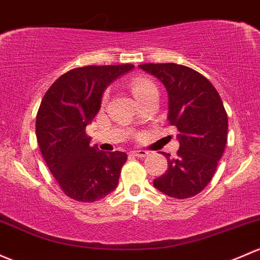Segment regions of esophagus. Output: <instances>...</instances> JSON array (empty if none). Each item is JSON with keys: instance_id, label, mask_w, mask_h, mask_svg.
Returning <instances> with one entry per match:
<instances>
[{"instance_id": "34e87169", "label": "esophagus", "mask_w": 260, "mask_h": 260, "mask_svg": "<svg viewBox=\"0 0 260 260\" xmlns=\"http://www.w3.org/2000/svg\"><path fill=\"white\" fill-rule=\"evenodd\" d=\"M131 154L135 155V157L143 158V157H147V155H148V152H147V151H141V149H139V151H131Z\"/></svg>"}]
</instances>
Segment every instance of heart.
Listing matches in <instances>:
<instances>
[{
    "label": "heart",
    "mask_w": 260,
    "mask_h": 260,
    "mask_svg": "<svg viewBox=\"0 0 260 260\" xmlns=\"http://www.w3.org/2000/svg\"><path fill=\"white\" fill-rule=\"evenodd\" d=\"M129 89L132 92L133 97L141 102L146 97L151 95L153 93H157V87L153 83L152 80L149 78L143 77V76H137V77L132 78L129 82ZM108 98V92L106 91L102 97V102H106Z\"/></svg>",
    "instance_id": "b5f03b06"
}]
</instances>
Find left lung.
Returning <instances> with one entry per match:
<instances>
[{"mask_svg":"<svg viewBox=\"0 0 260 260\" xmlns=\"http://www.w3.org/2000/svg\"><path fill=\"white\" fill-rule=\"evenodd\" d=\"M168 92V122L178 129L179 149L168 158V169L153 180L166 196L177 199L201 193L214 176L228 137V116L222 98L197 71L177 63L139 64Z\"/></svg>","mask_w":260,"mask_h":260,"instance_id":"left-lung-1","label":"left lung"}]
</instances>
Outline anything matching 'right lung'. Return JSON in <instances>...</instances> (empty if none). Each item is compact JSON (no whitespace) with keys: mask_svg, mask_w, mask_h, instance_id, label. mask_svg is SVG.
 Wrapping results in <instances>:
<instances>
[{"mask_svg":"<svg viewBox=\"0 0 260 260\" xmlns=\"http://www.w3.org/2000/svg\"><path fill=\"white\" fill-rule=\"evenodd\" d=\"M132 68L133 64L73 68L43 95L36 117L38 147L61 189L75 201L92 203L118 184L127 154L91 147L86 127L100 111L106 87Z\"/></svg>","mask_w":260,"mask_h":260,"instance_id":"add662e5","label":"right lung"}]
</instances>
